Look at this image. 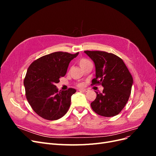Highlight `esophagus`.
I'll return each instance as SVG.
<instances>
[{"label":"esophagus","mask_w":156,"mask_h":156,"mask_svg":"<svg viewBox=\"0 0 156 156\" xmlns=\"http://www.w3.org/2000/svg\"><path fill=\"white\" fill-rule=\"evenodd\" d=\"M79 91L83 92H88V89H87V88H85V89H79Z\"/></svg>","instance_id":"esophagus-1"}]
</instances>
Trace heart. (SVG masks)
<instances>
[{
    "label": "heart",
    "instance_id": "b5f03b06",
    "mask_svg": "<svg viewBox=\"0 0 156 156\" xmlns=\"http://www.w3.org/2000/svg\"><path fill=\"white\" fill-rule=\"evenodd\" d=\"M89 62H90V61L86 59V58H81V59H80V60L79 61V64L80 65V66H81L82 68H83L84 66H85ZM77 85L79 87H81L83 86V83H78Z\"/></svg>",
    "mask_w": 156,
    "mask_h": 156
}]
</instances>
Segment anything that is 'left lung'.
I'll use <instances>...</instances> for the list:
<instances>
[{
    "instance_id": "8db88e82",
    "label": "left lung",
    "mask_w": 156,
    "mask_h": 156,
    "mask_svg": "<svg viewBox=\"0 0 156 156\" xmlns=\"http://www.w3.org/2000/svg\"><path fill=\"white\" fill-rule=\"evenodd\" d=\"M94 62L96 78L92 84H100L103 92L97 96L91 107L98 115L111 117L119 114L129 100L133 77L124 61L119 56L100 51H84Z\"/></svg>"
}]
</instances>
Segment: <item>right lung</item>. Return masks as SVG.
<instances>
[{"label": "right lung", "instance_id": "add662e5", "mask_svg": "<svg viewBox=\"0 0 156 156\" xmlns=\"http://www.w3.org/2000/svg\"><path fill=\"white\" fill-rule=\"evenodd\" d=\"M79 55L66 52L55 53L34 60L24 79L26 98L34 111L45 120H58L65 115L76 90L58 91L55 86L65 76L70 61Z\"/></svg>", "mask_w": 156, "mask_h": 156}]
</instances>
